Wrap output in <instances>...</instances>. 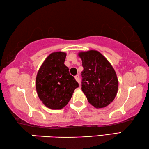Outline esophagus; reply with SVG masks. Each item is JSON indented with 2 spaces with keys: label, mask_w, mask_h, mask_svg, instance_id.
Instances as JSON below:
<instances>
[{
  "label": "esophagus",
  "mask_w": 149,
  "mask_h": 149,
  "mask_svg": "<svg viewBox=\"0 0 149 149\" xmlns=\"http://www.w3.org/2000/svg\"><path fill=\"white\" fill-rule=\"evenodd\" d=\"M74 78H75V80H77V81L79 83V84H80V77H79V75H76V76L74 77Z\"/></svg>",
  "instance_id": "esophagus-1"
}]
</instances>
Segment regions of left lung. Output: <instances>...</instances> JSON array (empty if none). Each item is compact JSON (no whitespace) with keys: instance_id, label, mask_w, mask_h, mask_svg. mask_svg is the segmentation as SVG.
I'll use <instances>...</instances> for the list:
<instances>
[{"instance_id":"8db88e82","label":"left lung","mask_w":149,"mask_h":149,"mask_svg":"<svg viewBox=\"0 0 149 149\" xmlns=\"http://www.w3.org/2000/svg\"><path fill=\"white\" fill-rule=\"evenodd\" d=\"M82 90L91 105L103 108L115 98L118 88L116 72L110 63L97 50L82 52Z\"/></svg>"}]
</instances>
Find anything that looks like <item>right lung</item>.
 <instances>
[{
    "instance_id": "1",
    "label": "right lung",
    "mask_w": 149,
    "mask_h": 149,
    "mask_svg": "<svg viewBox=\"0 0 149 149\" xmlns=\"http://www.w3.org/2000/svg\"><path fill=\"white\" fill-rule=\"evenodd\" d=\"M66 53L53 52L46 57L36 78V89L40 101L51 109H61L67 105L74 90L79 87L64 64Z\"/></svg>"
}]
</instances>
